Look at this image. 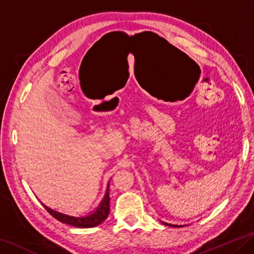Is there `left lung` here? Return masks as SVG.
<instances>
[{
    "label": "left lung",
    "mask_w": 254,
    "mask_h": 254,
    "mask_svg": "<svg viewBox=\"0 0 254 254\" xmlns=\"http://www.w3.org/2000/svg\"><path fill=\"white\" fill-rule=\"evenodd\" d=\"M165 225H167V226H174V227H182V225H173V224H167V223H163Z\"/></svg>",
    "instance_id": "8db88e82"
}]
</instances>
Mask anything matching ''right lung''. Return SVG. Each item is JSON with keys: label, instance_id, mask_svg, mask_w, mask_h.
<instances>
[{"label": "right lung", "instance_id": "right-lung-1", "mask_svg": "<svg viewBox=\"0 0 254 254\" xmlns=\"http://www.w3.org/2000/svg\"><path fill=\"white\" fill-rule=\"evenodd\" d=\"M110 189L107 188L105 196L102 200L99 206L97 209L91 214L87 215V216H81V217H74V216H69V215H64L61 214V212L53 210L52 208H48L47 206L43 203V206L46 208V210L50 212V214L54 217V218L58 219L61 223L71 225V226L74 227H80V228H90V227H95L97 225L102 224L104 220L107 218L108 214H110Z\"/></svg>", "mask_w": 254, "mask_h": 254}]
</instances>
